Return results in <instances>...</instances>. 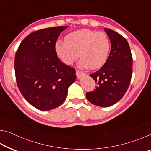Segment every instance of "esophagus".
<instances>
[{"label": "esophagus", "mask_w": 151, "mask_h": 151, "mask_svg": "<svg viewBox=\"0 0 151 151\" xmlns=\"http://www.w3.org/2000/svg\"><path fill=\"white\" fill-rule=\"evenodd\" d=\"M76 76H77L78 78H80L82 77V76H84L85 75V74L83 72H81V71H79V70L76 71Z\"/></svg>", "instance_id": "esophagus-1"}]
</instances>
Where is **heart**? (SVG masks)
<instances>
[{
  "mask_svg": "<svg viewBox=\"0 0 151 151\" xmlns=\"http://www.w3.org/2000/svg\"><path fill=\"white\" fill-rule=\"evenodd\" d=\"M65 40L55 42V52L65 65H72L80 56L81 67L96 69L108 60L111 45L105 33L83 29L68 34Z\"/></svg>",
  "mask_w": 151,
  "mask_h": 151,
  "instance_id": "heart-1",
  "label": "heart"
}]
</instances>
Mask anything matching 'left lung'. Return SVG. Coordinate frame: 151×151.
I'll list each match as a JSON object with an SVG mask.
<instances>
[{"label":"left lung","instance_id":"obj_1","mask_svg":"<svg viewBox=\"0 0 151 151\" xmlns=\"http://www.w3.org/2000/svg\"><path fill=\"white\" fill-rule=\"evenodd\" d=\"M111 42V50L100 70L90 75L96 83L86 96L94 105L108 107L119 101L126 93L132 76V59L127 40L119 33L104 29Z\"/></svg>","mask_w":151,"mask_h":151}]
</instances>
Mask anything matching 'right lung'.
Listing matches in <instances>:
<instances>
[{
  "label": "right lung",
  "instance_id": "add662e5",
  "mask_svg": "<svg viewBox=\"0 0 151 151\" xmlns=\"http://www.w3.org/2000/svg\"><path fill=\"white\" fill-rule=\"evenodd\" d=\"M66 27L40 29L28 35L15 54L14 71L19 91L40 111H50L65 101L69 86L76 81L74 68L61 62L55 44Z\"/></svg>",
  "mask_w": 151,
  "mask_h": 151
}]
</instances>
